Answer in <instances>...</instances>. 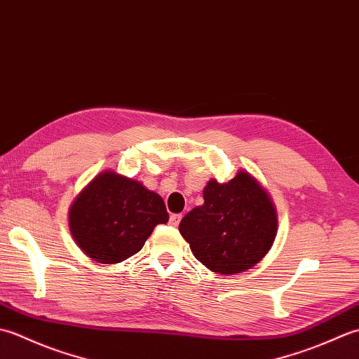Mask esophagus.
<instances>
[{"label": "esophagus", "mask_w": 359, "mask_h": 359, "mask_svg": "<svg viewBox=\"0 0 359 359\" xmlns=\"http://www.w3.org/2000/svg\"><path fill=\"white\" fill-rule=\"evenodd\" d=\"M180 220H182V216H180V215H171V216H170V224H171L172 226H177V225L180 224Z\"/></svg>", "instance_id": "34e87169"}]
</instances>
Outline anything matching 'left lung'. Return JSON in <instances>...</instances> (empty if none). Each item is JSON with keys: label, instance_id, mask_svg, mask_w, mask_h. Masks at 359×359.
<instances>
[{"label": "left lung", "instance_id": "left-lung-1", "mask_svg": "<svg viewBox=\"0 0 359 359\" xmlns=\"http://www.w3.org/2000/svg\"><path fill=\"white\" fill-rule=\"evenodd\" d=\"M179 231L208 270L236 274L265 257L278 233V212L266 189L247 170L220 184L208 180L203 205L182 219Z\"/></svg>", "mask_w": 359, "mask_h": 359}]
</instances>
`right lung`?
Returning <instances> with one entry per match:
<instances>
[{
	"label": "right lung",
	"mask_w": 359,
	"mask_h": 359,
	"mask_svg": "<svg viewBox=\"0 0 359 359\" xmlns=\"http://www.w3.org/2000/svg\"><path fill=\"white\" fill-rule=\"evenodd\" d=\"M67 217L83 253L109 265L139 253L154 226L170 219L156 191L114 170L97 174L81 189Z\"/></svg>",
	"instance_id": "right-lung-1"
}]
</instances>
